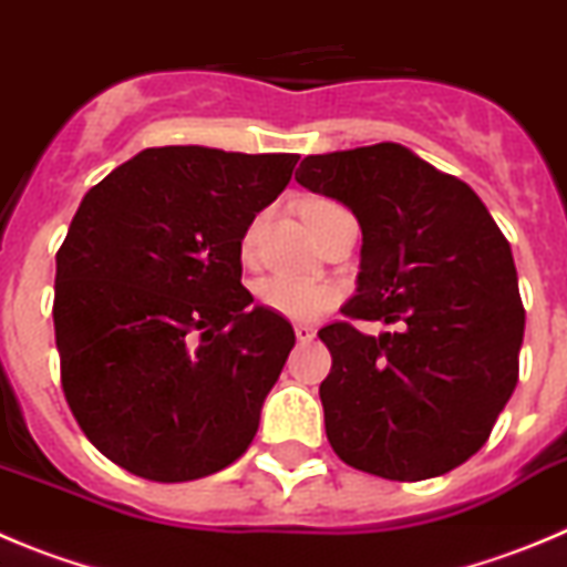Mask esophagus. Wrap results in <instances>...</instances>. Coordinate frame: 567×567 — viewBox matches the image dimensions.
Returning <instances> with one entry per match:
<instances>
[{"mask_svg": "<svg viewBox=\"0 0 567 567\" xmlns=\"http://www.w3.org/2000/svg\"><path fill=\"white\" fill-rule=\"evenodd\" d=\"M293 333H296V341H299V344H308V341L316 339V330L310 328V324H296Z\"/></svg>", "mask_w": 567, "mask_h": 567, "instance_id": "esophagus-1", "label": "esophagus"}]
</instances>
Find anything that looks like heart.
Segmentation results:
<instances>
[{
    "label": "heart",
    "instance_id": "1",
    "mask_svg": "<svg viewBox=\"0 0 567 567\" xmlns=\"http://www.w3.org/2000/svg\"><path fill=\"white\" fill-rule=\"evenodd\" d=\"M259 228H262V220H254L243 234L239 251L246 259H251L257 251ZM257 299L262 308L282 316V319L316 321L339 302L341 290L333 282H321V279H296L274 274V277H265L257 282Z\"/></svg>",
    "mask_w": 567,
    "mask_h": 567
}]
</instances>
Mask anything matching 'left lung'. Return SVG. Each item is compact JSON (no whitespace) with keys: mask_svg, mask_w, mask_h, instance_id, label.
<instances>
[{"mask_svg":"<svg viewBox=\"0 0 567 567\" xmlns=\"http://www.w3.org/2000/svg\"><path fill=\"white\" fill-rule=\"evenodd\" d=\"M296 183L344 203L361 226L347 319L321 381L324 432L347 466L386 481L452 472L488 441L519 375L525 310L512 246L472 188L401 144L308 155Z\"/></svg>","mask_w":567,"mask_h":567,"instance_id":"1","label":"left lung"}]
</instances>
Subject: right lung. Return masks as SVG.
<instances>
[{
    "mask_svg": "<svg viewBox=\"0 0 567 567\" xmlns=\"http://www.w3.org/2000/svg\"><path fill=\"white\" fill-rule=\"evenodd\" d=\"M299 155L155 146L81 200L55 254L61 390L101 455L157 483L237 461L296 336L239 243Z\"/></svg>",
    "mask_w": 567,
    "mask_h": 567,
    "instance_id": "1",
    "label": "right lung"
}]
</instances>
